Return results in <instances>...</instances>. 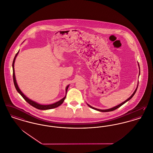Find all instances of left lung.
I'll list each match as a JSON object with an SVG mask.
<instances>
[{
  "instance_id": "obj_1",
  "label": "left lung",
  "mask_w": 153,
  "mask_h": 153,
  "mask_svg": "<svg viewBox=\"0 0 153 153\" xmlns=\"http://www.w3.org/2000/svg\"><path fill=\"white\" fill-rule=\"evenodd\" d=\"M138 66H139V75H140V66H139V64L138 63ZM138 84H139V81H138V83H137V87H136V90H135V91L134 92V93L132 94V95L128 98V99H126V100H125L124 102H123V103H120V105H118L117 106H115V107H113V108H108V109H106V110H101V109H98V108H94V107H92V106H90V105H88V103H87V105L90 107V108H93V109H94V110H98V111H101V112H108V111H113V110H116V109H117L118 108H120V106H121L123 105H124V103H126V102H128V100H129L130 99H131L133 97H134V95H135V93H136V90L137 89V87H138Z\"/></svg>"
}]
</instances>
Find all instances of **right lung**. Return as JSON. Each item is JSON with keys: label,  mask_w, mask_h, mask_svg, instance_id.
I'll return each mask as SVG.
<instances>
[{"label": "right lung", "mask_w": 153, "mask_h": 153, "mask_svg": "<svg viewBox=\"0 0 153 153\" xmlns=\"http://www.w3.org/2000/svg\"><path fill=\"white\" fill-rule=\"evenodd\" d=\"M18 53H19V51H18V53L16 55V56H15V57H14V58L13 62V65H12V66H13V81H14V84L15 87H16V90L17 91V92H18V93L22 97V98L25 99L29 104H30V105L31 106H32L33 107L36 108H37V109H39V110H49V109H52V108H57V107H58L59 106H60L61 104H62L64 100H65V98H66L67 91H68V87H69V85H68L66 87V95H65V97L64 98H63L62 99H61L60 100H59V101H58V102L50 104V105H40V104L37 103L36 102L33 101V100H32L31 99H29L22 92V91L20 90V89H19V87H18V84H17V81H16V79L15 72H14V62H15V60H16V57H17V55H18Z\"/></svg>", "instance_id": "right-lung-1"}]
</instances>
